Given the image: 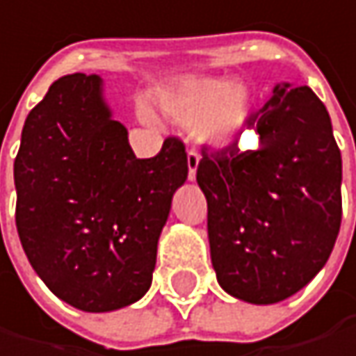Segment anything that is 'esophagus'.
Segmentation results:
<instances>
[{"label": "esophagus", "mask_w": 356, "mask_h": 356, "mask_svg": "<svg viewBox=\"0 0 356 356\" xmlns=\"http://www.w3.org/2000/svg\"><path fill=\"white\" fill-rule=\"evenodd\" d=\"M186 161H188V180H195L197 168H199V153L197 151H188L186 153Z\"/></svg>", "instance_id": "34e87169"}]
</instances>
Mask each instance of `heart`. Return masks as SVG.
Here are the masks:
<instances>
[{"label":"heart","mask_w":356,"mask_h":356,"mask_svg":"<svg viewBox=\"0 0 356 356\" xmlns=\"http://www.w3.org/2000/svg\"><path fill=\"white\" fill-rule=\"evenodd\" d=\"M161 108L186 127H197V138L209 147L231 145L250 121L254 104L245 88L227 79L197 77L161 98ZM151 121V115L145 113Z\"/></svg>","instance_id":"1"}]
</instances>
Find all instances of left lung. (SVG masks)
<instances>
[{"mask_svg":"<svg viewBox=\"0 0 356 356\" xmlns=\"http://www.w3.org/2000/svg\"><path fill=\"white\" fill-rule=\"evenodd\" d=\"M245 125L260 147H203L197 182L220 287L250 304H275L313 281L334 250L342 157L330 113L308 86H277Z\"/></svg>","mask_w":356,"mask_h":356,"instance_id":"8db88e82","label":"left lung"}]
</instances>
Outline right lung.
<instances>
[{"instance_id":"1","label":"right lung","mask_w":356,"mask_h":356,"mask_svg":"<svg viewBox=\"0 0 356 356\" xmlns=\"http://www.w3.org/2000/svg\"><path fill=\"white\" fill-rule=\"evenodd\" d=\"M186 176L178 138L151 159L134 155L98 75L60 77L29 113L14 159L16 229L33 270L86 313L134 304Z\"/></svg>"}]
</instances>
